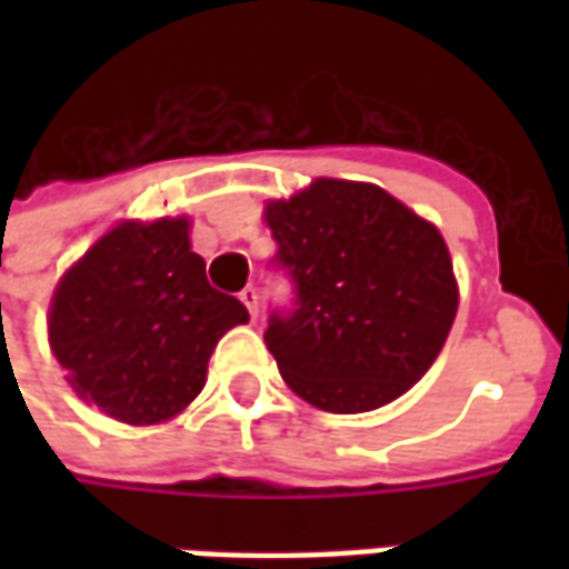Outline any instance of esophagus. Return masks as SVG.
<instances>
[{
    "label": "esophagus",
    "mask_w": 569,
    "mask_h": 569,
    "mask_svg": "<svg viewBox=\"0 0 569 569\" xmlns=\"http://www.w3.org/2000/svg\"><path fill=\"white\" fill-rule=\"evenodd\" d=\"M240 301L247 305L249 317L256 320V313H259V292H256V286H247V289L240 292Z\"/></svg>",
    "instance_id": "obj_1"
}]
</instances>
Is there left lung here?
Returning a JSON list of instances; mask_svg holds the SVG:
<instances>
[{
	"label": "left lung",
	"instance_id": "1",
	"mask_svg": "<svg viewBox=\"0 0 569 569\" xmlns=\"http://www.w3.org/2000/svg\"><path fill=\"white\" fill-rule=\"evenodd\" d=\"M292 310H273L264 345L310 406L359 415L427 375L457 317V280L439 228L383 188L317 179L264 210Z\"/></svg>",
	"mask_w": 569,
	"mask_h": 569
}]
</instances>
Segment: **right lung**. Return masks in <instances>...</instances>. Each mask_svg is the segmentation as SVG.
Listing matches in <instances>:
<instances>
[{
  "mask_svg": "<svg viewBox=\"0 0 569 569\" xmlns=\"http://www.w3.org/2000/svg\"><path fill=\"white\" fill-rule=\"evenodd\" d=\"M247 320L234 296L207 283L188 219L121 222L60 280L48 341L79 399L149 427L203 390L219 338Z\"/></svg>",
  "mask_w": 569,
  "mask_h": 569,
  "instance_id": "right-lung-1",
  "label": "right lung"
}]
</instances>
